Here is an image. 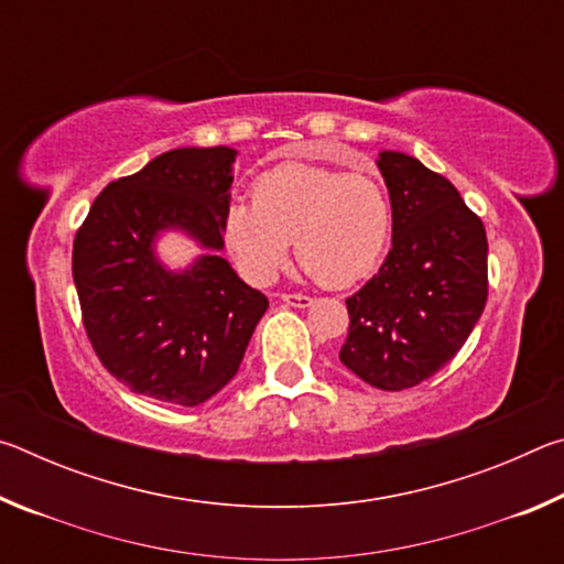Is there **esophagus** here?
<instances>
[{"label": "esophagus", "mask_w": 564, "mask_h": 564, "mask_svg": "<svg viewBox=\"0 0 564 564\" xmlns=\"http://www.w3.org/2000/svg\"><path fill=\"white\" fill-rule=\"evenodd\" d=\"M281 299L285 305H293V308H308V305H313L311 295H303V293H283Z\"/></svg>", "instance_id": "1"}]
</instances>
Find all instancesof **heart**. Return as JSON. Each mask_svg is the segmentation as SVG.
<instances>
[{"instance_id": "1", "label": "heart", "mask_w": 564, "mask_h": 564, "mask_svg": "<svg viewBox=\"0 0 564 564\" xmlns=\"http://www.w3.org/2000/svg\"><path fill=\"white\" fill-rule=\"evenodd\" d=\"M393 208L386 188L366 174L316 164H283L253 184V204L236 202L224 216V243L238 273L271 283L299 251L323 285L348 289L383 259Z\"/></svg>"}]
</instances>
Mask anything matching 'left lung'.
I'll use <instances>...</instances> for the list:
<instances>
[{"mask_svg": "<svg viewBox=\"0 0 564 564\" xmlns=\"http://www.w3.org/2000/svg\"><path fill=\"white\" fill-rule=\"evenodd\" d=\"M393 208V246L380 271L346 299L340 362L380 390L435 376L480 321L488 301L485 226L445 176L403 151H380Z\"/></svg>", "mask_w": 564, "mask_h": 564, "instance_id": "left-lung-1", "label": "left lung"}]
</instances>
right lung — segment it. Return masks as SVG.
Masks as SVG:
<instances>
[{"mask_svg": "<svg viewBox=\"0 0 564 564\" xmlns=\"http://www.w3.org/2000/svg\"><path fill=\"white\" fill-rule=\"evenodd\" d=\"M236 149L184 147L111 181L74 238L72 273L101 366L133 393L174 405L216 395L241 366L269 308L224 251ZM203 253L186 270L161 264V232Z\"/></svg>", "mask_w": 564, "mask_h": 564, "instance_id": "right-lung-1", "label": "right lung"}]
</instances>
